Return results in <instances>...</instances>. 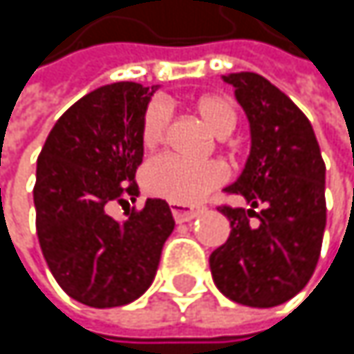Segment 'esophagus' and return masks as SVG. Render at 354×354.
Here are the masks:
<instances>
[{
  "label": "esophagus",
  "mask_w": 354,
  "mask_h": 354,
  "mask_svg": "<svg viewBox=\"0 0 354 354\" xmlns=\"http://www.w3.org/2000/svg\"><path fill=\"white\" fill-rule=\"evenodd\" d=\"M172 215H174V219H176L178 223H184V221H190V219L198 217L201 209H192V207H186V205L172 203Z\"/></svg>",
  "instance_id": "esophagus-1"
}]
</instances>
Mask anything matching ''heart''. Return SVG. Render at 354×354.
Returning <instances> with one entry per match:
<instances>
[{"mask_svg": "<svg viewBox=\"0 0 354 354\" xmlns=\"http://www.w3.org/2000/svg\"><path fill=\"white\" fill-rule=\"evenodd\" d=\"M196 112L217 137H227L238 122L234 106L221 96H203L196 100ZM170 112L166 104H149L143 116L141 141L147 149L160 145L166 137ZM227 180V170L219 162H186L176 156H158L143 168V186L149 194L178 205H194L213 188Z\"/></svg>", "mask_w": 354, "mask_h": 354, "instance_id": "obj_1", "label": "heart"}]
</instances>
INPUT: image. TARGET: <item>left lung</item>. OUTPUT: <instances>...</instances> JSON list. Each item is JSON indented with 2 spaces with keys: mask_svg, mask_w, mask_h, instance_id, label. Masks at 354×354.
<instances>
[{
  "mask_svg": "<svg viewBox=\"0 0 354 354\" xmlns=\"http://www.w3.org/2000/svg\"><path fill=\"white\" fill-rule=\"evenodd\" d=\"M250 122V156L227 186L252 209L219 211L232 232L209 256L217 289L236 304L274 308L295 297L312 279L326 227V166L308 116L258 73L223 75ZM262 206L256 214L253 209ZM259 225L252 228L248 216Z\"/></svg>",
  "mask_w": 354,
  "mask_h": 354,
  "instance_id": "left-lung-1",
  "label": "left lung"
}]
</instances>
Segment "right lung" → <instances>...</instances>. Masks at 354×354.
Wrapping results in <instances>:
<instances>
[{"instance_id":"add662e5","label":"right lung","mask_w":354,"mask_h":354,"mask_svg":"<svg viewBox=\"0 0 354 354\" xmlns=\"http://www.w3.org/2000/svg\"><path fill=\"white\" fill-rule=\"evenodd\" d=\"M158 86H102L80 98L50 129L36 162V234L42 256L75 301L118 308L153 283L162 248L174 232L166 201L116 221L108 205L139 194L143 116Z\"/></svg>"}]
</instances>
